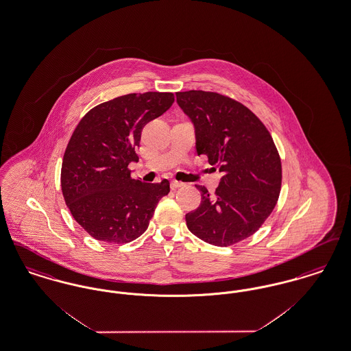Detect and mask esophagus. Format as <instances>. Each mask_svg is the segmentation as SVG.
<instances>
[{
  "label": "esophagus",
  "mask_w": 351,
  "mask_h": 351,
  "mask_svg": "<svg viewBox=\"0 0 351 351\" xmlns=\"http://www.w3.org/2000/svg\"><path fill=\"white\" fill-rule=\"evenodd\" d=\"M184 185H185V184H184L183 182H178V180H172V182H171V188H172V189L182 188Z\"/></svg>",
  "instance_id": "1"
}]
</instances>
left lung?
I'll return each mask as SVG.
<instances>
[{
    "label": "left lung",
    "instance_id": "obj_1",
    "mask_svg": "<svg viewBox=\"0 0 351 351\" xmlns=\"http://www.w3.org/2000/svg\"><path fill=\"white\" fill-rule=\"evenodd\" d=\"M196 129V150L222 173L212 195L185 215L189 232L213 246H232L259 230L282 188V160L265 123L247 106L217 92H178Z\"/></svg>",
    "mask_w": 351,
    "mask_h": 351
}]
</instances>
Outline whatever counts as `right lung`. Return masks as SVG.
Returning <instances> with one entry per match:
<instances>
[{
    "instance_id": "right-lung-1",
    "label": "right lung",
    "mask_w": 351,
    "mask_h": 351,
    "mask_svg": "<svg viewBox=\"0 0 351 351\" xmlns=\"http://www.w3.org/2000/svg\"><path fill=\"white\" fill-rule=\"evenodd\" d=\"M171 92L129 93L92 108L71 135L60 183L71 215L86 233L129 243L146 232L169 182L142 183L130 175L146 123L173 104Z\"/></svg>"
}]
</instances>
